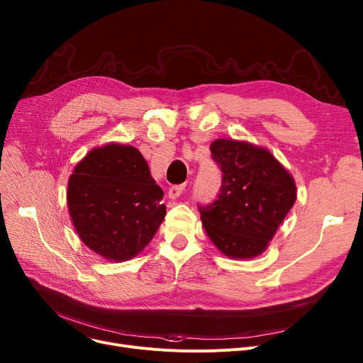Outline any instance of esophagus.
Here are the masks:
<instances>
[{
	"instance_id": "34e87169",
	"label": "esophagus",
	"mask_w": 363,
	"mask_h": 363,
	"mask_svg": "<svg viewBox=\"0 0 363 363\" xmlns=\"http://www.w3.org/2000/svg\"><path fill=\"white\" fill-rule=\"evenodd\" d=\"M184 188H185V185H184V184H182V185H172V186L169 188V193H167L169 199H172V200L178 199V197L182 194Z\"/></svg>"
}]
</instances>
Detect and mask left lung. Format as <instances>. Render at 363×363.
Returning <instances> with one entry per match:
<instances>
[{"label": "left lung", "instance_id": "1", "mask_svg": "<svg viewBox=\"0 0 363 363\" xmlns=\"http://www.w3.org/2000/svg\"><path fill=\"white\" fill-rule=\"evenodd\" d=\"M212 157L222 172L218 197L199 206L203 226L228 257L260 255L296 201V184L268 150L216 140Z\"/></svg>", "mask_w": 363, "mask_h": 363}]
</instances>
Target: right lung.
Masks as SVG:
<instances>
[{"instance_id":"obj_1","label":"right lung","mask_w":363,"mask_h":363,"mask_svg":"<svg viewBox=\"0 0 363 363\" xmlns=\"http://www.w3.org/2000/svg\"><path fill=\"white\" fill-rule=\"evenodd\" d=\"M163 189L141 152L108 144L89 151L69 179V212L81 240L111 260H128L155 237L166 215Z\"/></svg>"}]
</instances>
